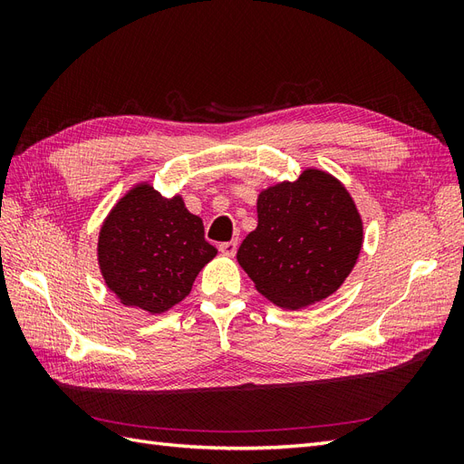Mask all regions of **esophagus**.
<instances>
[{"instance_id":"34e87169","label":"esophagus","mask_w":464,"mask_h":464,"mask_svg":"<svg viewBox=\"0 0 464 464\" xmlns=\"http://www.w3.org/2000/svg\"><path fill=\"white\" fill-rule=\"evenodd\" d=\"M236 249H237V242L236 240H232V242H224V244H220L218 246V251L222 256H227V257H234L236 256Z\"/></svg>"}]
</instances>
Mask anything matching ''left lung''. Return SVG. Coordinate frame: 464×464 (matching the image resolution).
<instances>
[{"label": "left lung", "instance_id": "8db88e82", "mask_svg": "<svg viewBox=\"0 0 464 464\" xmlns=\"http://www.w3.org/2000/svg\"><path fill=\"white\" fill-rule=\"evenodd\" d=\"M363 244L360 210L343 181L319 168L257 195V228L237 263L261 296L285 310L329 298L353 273Z\"/></svg>", "mask_w": 464, "mask_h": 464}]
</instances>
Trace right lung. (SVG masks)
I'll list each match as a JSON object with an SVG mask.
<instances>
[{
  "label": "right lung",
  "instance_id": "obj_1",
  "mask_svg": "<svg viewBox=\"0 0 464 464\" xmlns=\"http://www.w3.org/2000/svg\"><path fill=\"white\" fill-rule=\"evenodd\" d=\"M217 256L203 220L176 193L166 199L150 181L125 191L98 232L96 259L108 290L128 307L160 315L179 304Z\"/></svg>",
  "mask_w": 464,
  "mask_h": 464
}]
</instances>
